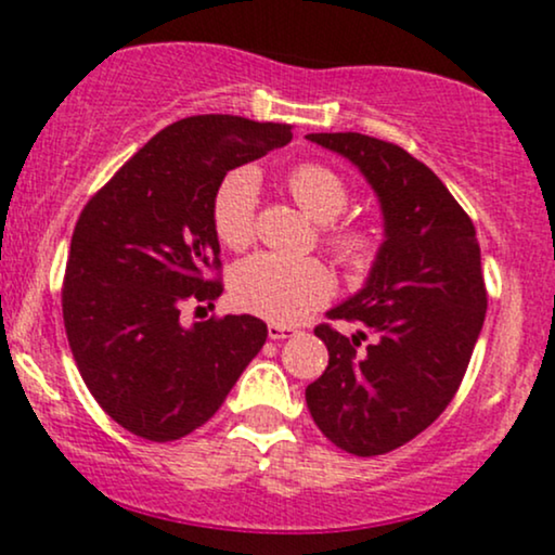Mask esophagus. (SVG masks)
<instances>
[{
	"label": "esophagus",
	"mask_w": 555,
	"mask_h": 555,
	"mask_svg": "<svg viewBox=\"0 0 555 555\" xmlns=\"http://www.w3.org/2000/svg\"><path fill=\"white\" fill-rule=\"evenodd\" d=\"M297 331L292 326H279V323H269V339L279 341V339H292Z\"/></svg>",
	"instance_id": "esophagus-1"
}]
</instances>
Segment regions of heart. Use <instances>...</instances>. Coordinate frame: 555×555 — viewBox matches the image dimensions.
Segmentation results:
<instances>
[{"label": "heart", "instance_id": "b5f03b06", "mask_svg": "<svg viewBox=\"0 0 555 555\" xmlns=\"http://www.w3.org/2000/svg\"><path fill=\"white\" fill-rule=\"evenodd\" d=\"M286 188L310 219L323 224L321 245L344 269L365 271L378 256V232L365 224L336 221L349 208L352 190L334 167L321 162L297 164L286 175ZM258 175L250 167L229 169L211 197V224L229 250H245L256 237ZM334 282L321 260H292L258 253L234 266L232 299L247 313L279 326H292L331 297Z\"/></svg>", "mask_w": 555, "mask_h": 555}]
</instances>
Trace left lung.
<instances>
[{
	"label": "left lung",
	"mask_w": 555,
	"mask_h": 555,
	"mask_svg": "<svg viewBox=\"0 0 555 555\" xmlns=\"http://www.w3.org/2000/svg\"><path fill=\"white\" fill-rule=\"evenodd\" d=\"M371 182L386 240L354 297L331 321L360 323L344 336L315 326L328 367L305 388L315 425L354 456H378L420 436L454 399L482 321L488 292L475 224L433 171L386 140L360 132H313ZM374 341L365 350L366 334Z\"/></svg>",
	"instance_id": "8db88e82"
}]
</instances>
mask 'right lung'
<instances>
[{
    "mask_svg": "<svg viewBox=\"0 0 555 555\" xmlns=\"http://www.w3.org/2000/svg\"><path fill=\"white\" fill-rule=\"evenodd\" d=\"M289 140V125L184 117L80 211L62 286L67 341L101 410L145 441H177L208 423L266 344L260 318L184 328L180 310L224 292L211 224L216 184Z\"/></svg>",
    "mask_w": 555,
    "mask_h": 555,
    "instance_id": "1",
    "label": "right lung"
}]
</instances>
